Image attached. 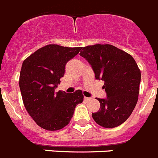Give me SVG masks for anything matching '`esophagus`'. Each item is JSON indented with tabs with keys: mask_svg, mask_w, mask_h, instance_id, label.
Here are the masks:
<instances>
[{
	"mask_svg": "<svg viewBox=\"0 0 158 158\" xmlns=\"http://www.w3.org/2000/svg\"><path fill=\"white\" fill-rule=\"evenodd\" d=\"M84 100H85V101H87H87H90V98H87V97H84Z\"/></svg>",
	"mask_w": 158,
	"mask_h": 158,
	"instance_id": "1",
	"label": "esophagus"
}]
</instances>
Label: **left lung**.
<instances>
[{"mask_svg": "<svg viewBox=\"0 0 158 158\" xmlns=\"http://www.w3.org/2000/svg\"><path fill=\"white\" fill-rule=\"evenodd\" d=\"M80 56L87 60L96 79L104 81L106 98L98 112L92 113L95 123L105 128L123 124L132 114L139 94L141 71L134 59L110 44H94L83 48Z\"/></svg>", "mask_w": 158, "mask_h": 158, "instance_id": "obj_1", "label": "left lung"}]
</instances>
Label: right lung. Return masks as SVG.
I'll return each instance as SVG.
<instances>
[{
	"label": "right lung",
	"instance_id": "right-lung-1",
	"mask_svg": "<svg viewBox=\"0 0 158 158\" xmlns=\"http://www.w3.org/2000/svg\"><path fill=\"white\" fill-rule=\"evenodd\" d=\"M81 49L48 44L23 62L19 81L22 99L28 113L41 128H64L70 123L75 106L83 102L80 90L71 94L55 91L64 76L66 64Z\"/></svg>",
	"mask_w": 158,
	"mask_h": 158
}]
</instances>
